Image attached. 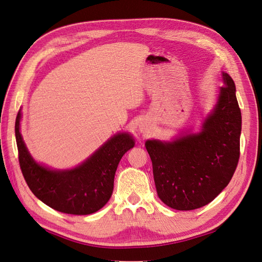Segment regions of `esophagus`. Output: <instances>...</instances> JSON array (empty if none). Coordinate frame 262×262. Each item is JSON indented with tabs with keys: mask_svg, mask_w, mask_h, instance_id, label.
Instances as JSON below:
<instances>
[{
	"mask_svg": "<svg viewBox=\"0 0 262 262\" xmlns=\"http://www.w3.org/2000/svg\"><path fill=\"white\" fill-rule=\"evenodd\" d=\"M139 128H140V132H146L147 130V124L145 121H141L139 123Z\"/></svg>",
	"mask_w": 262,
	"mask_h": 262,
	"instance_id": "esophagus-1",
	"label": "esophagus"
}]
</instances>
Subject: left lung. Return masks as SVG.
<instances>
[{
  "label": "left lung",
  "mask_w": 262,
  "mask_h": 262,
  "mask_svg": "<svg viewBox=\"0 0 262 262\" xmlns=\"http://www.w3.org/2000/svg\"><path fill=\"white\" fill-rule=\"evenodd\" d=\"M217 102L199 133L173 141L147 140L159 198L170 208L187 211L208 205L232 180L239 159L242 113L235 83L222 73Z\"/></svg>",
  "instance_id": "8db88e82"
}]
</instances>
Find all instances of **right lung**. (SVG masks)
I'll list each match as a JSON object with an SVG mask.
<instances>
[{
    "mask_svg": "<svg viewBox=\"0 0 262 262\" xmlns=\"http://www.w3.org/2000/svg\"><path fill=\"white\" fill-rule=\"evenodd\" d=\"M20 119L19 111L15 122L18 160L24 179L33 195L63 213L86 215L102 208L112 196L117 165L125 152L135 146L130 135L116 134L80 165L57 171L32 159L19 132Z\"/></svg>",
    "mask_w": 262,
    "mask_h": 262,
    "instance_id": "obj_1",
    "label": "right lung"
}]
</instances>
